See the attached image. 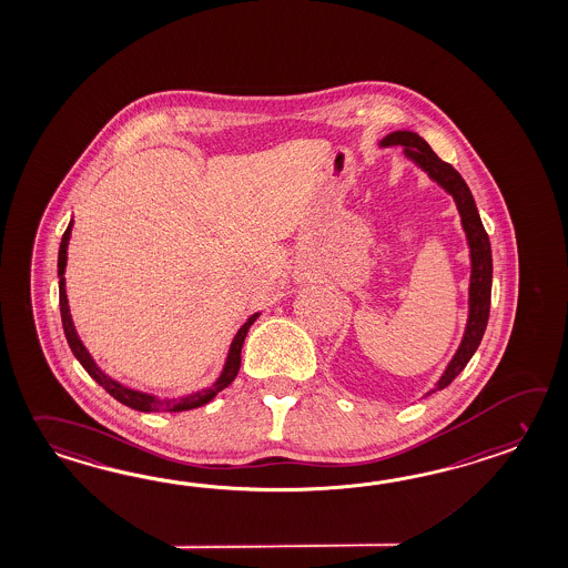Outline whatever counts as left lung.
Instances as JSON below:
<instances>
[{
  "label": "left lung",
  "instance_id": "obj_1",
  "mask_svg": "<svg viewBox=\"0 0 568 568\" xmlns=\"http://www.w3.org/2000/svg\"><path fill=\"white\" fill-rule=\"evenodd\" d=\"M397 144L404 146L407 159L419 164L438 185L453 195L458 214L463 217V227L467 232L468 246H470L473 273H470V287H468L467 329H465L463 342L454 354L450 365L446 366L444 375L438 381L436 389L428 393L432 395L434 392H440L444 387H448L454 378L458 377V373L467 366L483 341V334H485L487 322H489V310H491V242L480 222L473 193L453 164L444 163L440 156L429 149L428 142L422 136H417L416 132L397 130L381 142V146H397Z\"/></svg>",
  "mask_w": 568,
  "mask_h": 568
}]
</instances>
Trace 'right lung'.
Returning <instances> with one entry per match:
<instances>
[{"mask_svg":"<svg viewBox=\"0 0 568 568\" xmlns=\"http://www.w3.org/2000/svg\"><path fill=\"white\" fill-rule=\"evenodd\" d=\"M71 226H73V222L64 230L63 239H61V248H59V305H61V320H63L67 342H69L73 354H75L77 361L83 365V368L88 371L91 378H95L101 387L110 393L114 399H118L120 404L128 405L132 409H139V412H187V409H195V407H202L207 402H212L217 393L226 389L227 385L239 375L242 344H244V338H246V332L253 326L254 320L258 317V314L251 315L246 320V324L239 329V334L234 336L232 346H230V353H227L224 371H222V375L217 377L214 385L207 387V389H202V392L191 393L187 397H181V399H156V397L146 395V393L128 389L124 385L112 381L105 373H101L100 366L93 363V358L89 356L88 348L83 346V342L79 341L75 326L71 322V314H69V305H67L63 273L64 266H67V244H69V236H71Z\"/></svg>","mask_w":568,"mask_h":568,"instance_id":"obj_1","label":"right lung"}]
</instances>
